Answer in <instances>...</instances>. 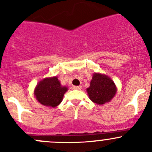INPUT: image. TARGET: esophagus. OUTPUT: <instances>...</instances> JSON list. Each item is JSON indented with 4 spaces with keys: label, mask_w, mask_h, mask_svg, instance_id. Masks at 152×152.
<instances>
[{
    "label": "esophagus",
    "mask_w": 152,
    "mask_h": 152,
    "mask_svg": "<svg viewBox=\"0 0 152 152\" xmlns=\"http://www.w3.org/2000/svg\"><path fill=\"white\" fill-rule=\"evenodd\" d=\"M73 88H74L75 90H81V89H82V86H74Z\"/></svg>",
    "instance_id": "34e87169"
}]
</instances>
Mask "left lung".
Segmentation results:
<instances>
[{
	"mask_svg": "<svg viewBox=\"0 0 152 152\" xmlns=\"http://www.w3.org/2000/svg\"><path fill=\"white\" fill-rule=\"evenodd\" d=\"M87 92L92 102L102 105L112 100L117 92V87L107 75L95 73Z\"/></svg>",
	"mask_w": 152,
	"mask_h": 152,
	"instance_id": "obj_1",
	"label": "left lung"
}]
</instances>
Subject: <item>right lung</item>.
<instances>
[{
  "label": "right lung",
  "instance_id": "add662e5",
  "mask_svg": "<svg viewBox=\"0 0 152 152\" xmlns=\"http://www.w3.org/2000/svg\"><path fill=\"white\" fill-rule=\"evenodd\" d=\"M67 91L66 86H62L56 76L45 78L39 82L34 89V96L41 104L56 107L62 102Z\"/></svg>",
  "mask_w": 152,
  "mask_h": 152
}]
</instances>
